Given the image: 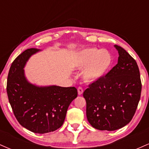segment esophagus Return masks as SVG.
<instances>
[{"label": "esophagus", "mask_w": 149, "mask_h": 149, "mask_svg": "<svg viewBox=\"0 0 149 149\" xmlns=\"http://www.w3.org/2000/svg\"><path fill=\"white\" fill-rule=\"evenodd\" d=\"M83 93V89L82 88H80V87H79V88H78V95H81Z\"/></svg>", "instance_id": "esophagus-1"}]
</instances>
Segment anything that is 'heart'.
Here are the masks:
<instances>
[{
	"label": "heart",
	"instance_id": "obj_1",
	"mask_svg": "<svg viewBox=\"0 0 149 149\" xmlns=\"http://www.w3.org/2000/svg\"><path fill=\"white\" fill-rule=\"evenodd\" d=\"M112 62L111 54L107 49L88 47L76 53L71 64L75 70H83V80L91 83L105 76L111 69Z\"/></svg>",
	"mask_w": 149,
	"mask_h": 149
}]
</instances>
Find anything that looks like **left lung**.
I'll return each instance as SVG.
<instances>
[{
    "instance_id": "left-lung-1",
    "label": "left lung",
    "mask_w": 149,
    "mask_h": 149,
    "mask_svg": "<svg viewBox=\"0 0 149 149\" xmlns=\"http://www.w3.org/2000/svg\"><path fill=\"white\" fill-rule=\"evenodd\" d=\"M118 64L83 92L88 122L100 130L113 131L129 123L139 104L141 91L139 67L123 47Z\"/></svg>"
}]
</instances>
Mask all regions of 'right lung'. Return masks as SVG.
I'll return each instance as SVG.
<instances>
[{"mask_svg": "<svg viewBox=\"0 0 149 149\" xmlns=\"http://www.w3.org/2000/svg\"><path fill=\"white\" fill-rule=\"evenodd\" d=\"M40 51L27 49L15 59L8 73L7 93L19 124L34 133L44 134L62 125L78 92L74 87L40 86L29 81L24 69L30 57Z\"/></svg>", "mask_w": 149, "mask_h": 149, "instance_id": "obj_1", "label": "right lung"}]
</instances>
